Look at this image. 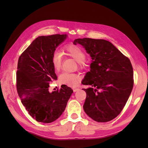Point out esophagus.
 Segmentation results:
<instances>
[{
  "label": "esophagus",
  "instance_id": "34e87169",
  "mask_svg": "<svg viewBox=\"0 0 148 148\" xmlns=\"http://www.w3.org/2000/svg\"><path fill=\"white\" fill-rule=\"evenodd\" d=\"M79 90V88H73V91L74 92H76L77 91Z\"/></svg>",
  "mask_w": 148,
  "mask_h": 148
}]
</instances>
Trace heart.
Masks as SVG:
<instances>
[{"instance_id": "b5f03b06", "label": "heart", "mask_w": 148, "mask_h": 148, "mask_svg": "<svg viewBox=\"0 0 148 148\" xmlns=\"http://www.w3.org/2000/svg\"><path fill=\"white\" fill-rule=\"evenodd\" d=\"M66 54L71 56L75 60L78 62L79 67L82 69L84 66V61L86 60V55L79 46L71 44L66 46L64 48ZM51 64L55 72H59L62 67V54L58 51L53 53L51 58ZM81 80V77L78 74L74 73L64 72L59 76V82L62 84L69 86H75Z\"/></svg>"}]
</instances>
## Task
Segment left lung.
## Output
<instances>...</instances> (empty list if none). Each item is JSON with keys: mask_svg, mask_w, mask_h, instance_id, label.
I'll list each match as a JSON object with an SVG mask.
<instances>
[{"mask_svg": "<svg viewBox=\"0 0 148 148\" xmlns=\"http://www.w3.org/2000/svg\"><path fill=\"white\" fill-rule=\"evenodd\" d=\"M90 55V71L82 84L90 85L83 105L86 114L97 122H108L120 114L134 86L133 67L129 58L104 39H77Z\"/></svg>", "mask_w": 148, "mask_h": 148, "instance_id": "obj_1", "label": "left lung"}]
</instances>
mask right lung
Here are the masks:
<instances>
[{
	"mask_svg": "<svg viewBox=\"0 0 148 148\" xmlns=\"http://www.w3.org/2000/svg\"><path fill=\"white\" fill-rule=\"evenodd\" d=\"M66 37V34L39 36L18 59V96L29 114L38 122L49 123L57 119L73 92L65 84L60 90L49 92L50 83L57 79L51 64V56Z\"/></svg>",
	"mask_w": 148,
	"mask_h": 148,
	"instance_id": "obj_1",
	"label": "right lung"
}]
</instances>
